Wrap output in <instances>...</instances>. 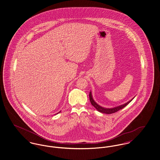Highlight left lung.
Returning <instances> with one entry per match:
<instances>
[{
	"label": "left lung",
	"instance_id": "left-lung-1",
	"mask_svg": "<svg viewBox=\"0 0 160 160\" xmlns=\"http://www.w3.org/2000/svg\"><path fill=\"white\" fill-rule=\"evenodd\" d=\"M133 98L131 99L128 102H126V103L124 104H122V105H121V106H119L115 107H113V108H104V107L100 106L99 105H98V104L94 101V99H93L92 95L91 92H90V93H89V99H90V101H91V102L92 105L99 112L102 113H106V114H112V113H115V112L119 111V110H121V109H122L123 108H124L126 106H127V105L129 104V102L133 99Z\"/></svg>",
	"mask_w": 160,
	"mask_h": 160
}]
</instances>
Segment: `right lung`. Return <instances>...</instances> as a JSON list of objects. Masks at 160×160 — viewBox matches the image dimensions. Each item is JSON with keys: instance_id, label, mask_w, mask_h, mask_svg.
Returning a JSON list of instances; mask_svg holds the SVG:
<instances>
[{"instance_id": "add662e5", "label": "right lung", "mask_w": 160, "mask_h": 160, "mask_svg": "<svg viewBox=\"0 0 160 160\" xmlns=\"http://www.w3.org/2000/svg\"><path fill=\"white\" fill-rule=\"evenodd\" d=\"M60 112H59V113H60ZM58 113H57V114H58Z\"/></svg>"}]
</instances>
